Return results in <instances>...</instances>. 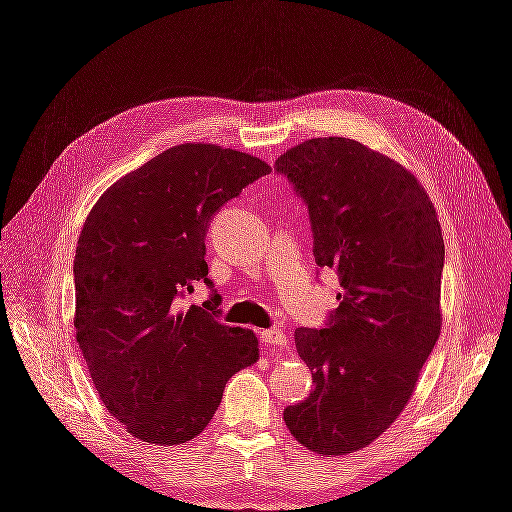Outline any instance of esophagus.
I'll list each match as a JSON object with an SVG mask.
<instances>
[{
	"label": "esophagus",
	"mask_w": 512,
	"mask_h": 512,
	"mask_svg": "<svg viewBox=\"0 0 512 512\" xmlns=\"http://www.w3.org/2000/svg\"><path fill=\"white\" fill-rule=\"evenodd\" d=\"M258 335H260V342L265 346H271V348H284L288 344L286 333L282 329H277V327L260 331Z\"/></svg>",
	"instance_id": "obj_1"
}]
</instances>
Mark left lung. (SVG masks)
<instances>
[{
  "instance_id": "obj_1",
  "label": "left lung",
  "mask_w": 512,
  "mask_h": 512,
  "mask_svg": "<svg viewBox=\"0 0 512 512\" xmlns=\"http://www.w3.org/2000/svg\"><path fill=\"white\" fill-rule=\"evenodd\" d=\"M273 168L307 207L316 265L342 286L322 329L294 331L314 391L284 421L309 451L346 455L391 427L438 342L440 222L414 175L352 138H312Z\"/></svg>"
}]
</instances>
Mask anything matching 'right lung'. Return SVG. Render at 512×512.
<instances>
[{
  "mask_svg": "<svg viewBox=\"0 0 512 512\" xmlns=\"http://www.w3.org/2000/svg\"><path fill=\"white\" fill-rule=\"evenodd\" d=\"M269 173L235 149L177 145L113 183L87 215L74 256L76 342L104 406L138 440L196 438L226 382L258 359L256 335L220 320L205 239L213 215ZM198 281L210 299L181 310Z\"/></svg>",
  "mask_w": 512,
  "mask_h": 512,
  "instance_id": "right-lung-1",
  "label": "right lung"
}]
</instances>
